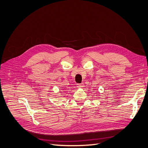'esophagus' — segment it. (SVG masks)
I'll return each mask as SVG.
<instances>
[{"mask_svg":"<svg viewBox=\"0 0 148 148\" xmlns=\"http://www.w3.org/2000/svg\"><path fill=\"white\" fill-rule=\"evenodd\" d=\"M76 87L78 88H82L84 87V84L83 83H81V84H76Z\"/></svg>","mask_w":148,"mask_h":148,"instance_id":"34e87169","label":"esophagus"}]
</instances>
